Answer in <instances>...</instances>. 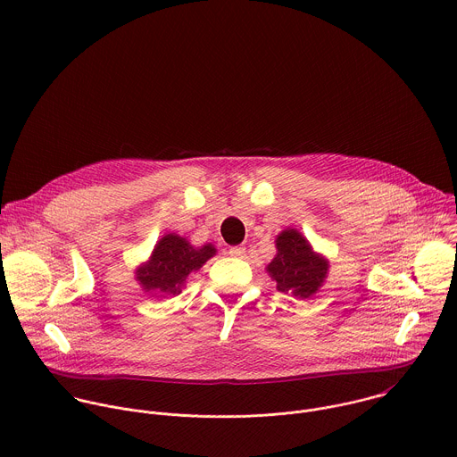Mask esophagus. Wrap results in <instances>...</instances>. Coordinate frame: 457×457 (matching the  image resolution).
Here are the masks:
<instances>
[{"instance_id":"obj_1","label":"esophagus","mask_w":457,"mask_h":457,"mask_svg":"<svg viewBox=\"0 0 457 457\" xmlns=\"http://www.w3.org/2000/svg\"><path fill=\"white\" fill-rule=\"evenodd\" d=\"M231 256H238V258H242L244 254H245V249L242 247V245H233V247H229V251H228Z\"/></svg>"}]
</instances>
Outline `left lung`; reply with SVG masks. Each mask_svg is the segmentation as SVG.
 Here are the masks:
<instances>
[{"label":"left lung","instance_id":"8db88e82","mask_svg":"<svg viewBox=\"0 0 457 457\" xmlns=\"http://www.w3.org/2000/svg\"><path fill=\"white\" fill-rule=\"evenodd\" d=\"M277 254L266 266L280 293L300 300L316 295L329 275V260L316 253L311 242L295 228H286L275 240Z\"/></svg>","mask_w":457,"mask_h":457}]
</instances>
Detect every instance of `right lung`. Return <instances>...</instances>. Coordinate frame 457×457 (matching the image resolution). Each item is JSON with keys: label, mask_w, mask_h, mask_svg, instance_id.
Returning <instances> with one entry per match:
<instances>
[{"label": "right lung", "mask_w": 457, "mask_h": 457, "mask_svg": "<svg viewBox=\"0 0 457 457\" xmlns=\"http://www.w3.org/2000/svg\"><path fill=\"white\" fill-rule=\"evenodd\" d=\"M215 254L213 244L195 247L186 237L166 233L157 240L146 262L136 268V280L145 293L179 295L187 277L197 273Z\"/></svg>", "instance_id": "1"}]
</instances>
